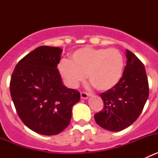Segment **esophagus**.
I'll list each match as a JSON object with an SVG mask.
<instances>
[{
  "label": "esophagus",
  "mask_w": 158,
  "mask_h": 158,
  "mask_svg": "<svg viewBox=\"0 0 158 158\" xmlns=\"http://www.w3.org/2000/svg\"><path fill=\"white\" fill-rule=\"evenodd\" d=\"M89 96H90V94L88 93H85V92H81V98L84 99V100H85V99H87Z\"/></svg>",
  "instance_id": "obj_1"
}]
</instances>
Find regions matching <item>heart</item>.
<instances>
[{
	"instance_id": "b5f03b06",
	"label": "heart",
	"mask_w": 158,
	"mask_h": 158,
	"mask_svg": "<svg viewBox=\"0 0 158 158\" xmlns=\"http://www.w3.org/2000/svg\"><path fill=\"white\" fill-rule=\"evenodd\" d=\"M125 60L115 48L83 47L62 59L58 65L60 74L69 87L76 88L87 78L100 92L109 91L119 83L123 75Z\"/></svg>"
}]
</instances>
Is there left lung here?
<instances>
[{
    "label": "left lung",
    "mask_w": 158,
    "mask_h": 158,
    "mask_svg": "<svg viewBox=\"0 0 158 158\" xmlns=\"http://www.w3.org/2000/svg\"><path fill=\"white\" fill-rule=\"evenodd\" d=\"M126 56L122 79L114 89L100 95L104 108L94 115L96 123L110 131H122L131 126L140 115L149 96L144 65L128 50Z\"/></svg>",
    "instance_id": "obj_1"
}]
</instances>
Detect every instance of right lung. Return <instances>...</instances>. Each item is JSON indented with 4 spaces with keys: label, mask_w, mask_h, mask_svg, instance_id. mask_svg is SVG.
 Masks as SVG:
<instances>
[{
    "label": "right lung",
    "mask_w": 158,
    "mask_h": 158,
    "mask_svg": "<svg viewBox=\"0 0 158 158\" xmlns=\"http://www.w3.org/2000/svg\"><path fill=\"white\" fill-rule=\"evenodd\" d=\"M62 50L41 46L23 57L14 69L10 93L17 114L31 131L55 135L67 127L80 93L62 83L58 63Z\"/></svg>",
    "instance_id": "obj_1"
}]
</instances>
